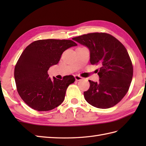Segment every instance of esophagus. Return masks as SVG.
<instances>
[{
	"label": "esophagus",
	"mask_w": 146,
	"mask_h": 146,
	"mask_svg": "<svg viewBox=\"0 0 146 146\" xmlns=\"http://www.w3.org/2000/svg\"><path fill=\"white\" fill-rule=\"evenodd\" d=\"M74 76H75V78L76 81H79V80H81L83 78L82 76H80L79 75H75Z\"/></svg>",
	"instance_id": "34e87169"
}]
</instances>
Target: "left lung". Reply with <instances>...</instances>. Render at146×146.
Returning a JSON list of instances; mask_svg holds the SVG:
<instances>
[{
    "label": "left lung",
    "instance_id": "8db88e82",
    "mask_svg": "<svg viewBox=\"0 0 146 146\" xmlns=\"http://www.w3.org/2000/svg\"><path fill=\"white\" fill-rule=\"evenodd\" d=\"M73 40L87 47L92 64H99V82L89 80L90 88L84 92L86 101L99 108H108L124 97L131 85L133 66L126 48L115 37L107 33L83 35Z\"/></svg>",
    "mask_w": 146,
    "mask_h": 146
}]
</instances>
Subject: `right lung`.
Here are the masks:
<instances>
[{
    "label": "right lung",
    "mask_w": 146,
    "mask_h": 146,
    "mask_svg": "<svg viewBox=\"0 0 146 146\" xmlns=\"http://www.w3.org/2000/svg\"><path fill=\"white\" fill-rule=\"evenodd\" d=\"M77 44L71 40H38L27 46L14 69L19 95L33 109L48 111L63 102L68 86L75 81L69 75L63 80L49 77L48 71L57 64L63 52Z\"/></svg>",
    "instance_id": "add662e5"
}]
</instances>
